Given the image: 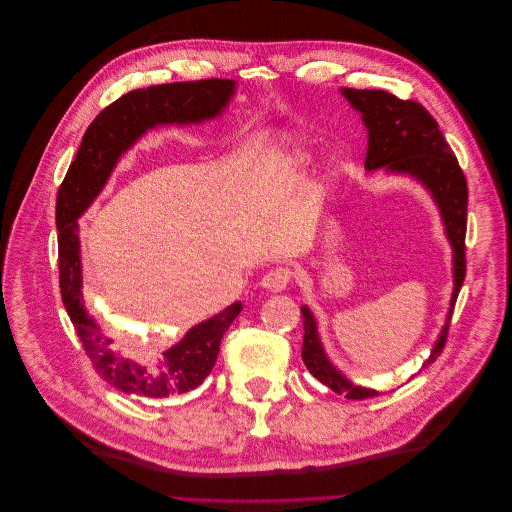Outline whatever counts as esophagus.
<instances>
[{
	"label": "esophagus",
	"mask_w": 512,
	"mask_h": 512,
	"mask_svg": "<svg viewBox=\"0 0 512 512\" xmlns=\"http://www.w3.org/2000/svg\"><path fill=\"white\" fill-rule=\"evenodd\" d=\"M290 280H292V270L286 268V266H276V268H272L270 272L264 274L260 284L270 292H280L288 286Z\"/></svg>",
	"instance_id": "1"
}]
</instances>
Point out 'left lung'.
<instances>
[{"mask_svg": "<svg viewBox=\"0 0 512 512\" xmlns=\"http://www.w3.org/2000/svg\"><path fill=\"white\" fill-rule=\"evenodd\" d=\"M341 94L351 107L361 113L367 127V155L365 169H385L387 173H403L416 177L434 197L446 226V236L452 246L454 258V290L452 309L466 276V208L468 187L458 159L446 143L434 117L416 100H401L387 90H357L341 88ZM452 309L448 311L446 325L432 349L428 367L442 353L450 329ZM304 337L302 361L321 383L347 399H367L379 395L375 389L353 385L327 357L319 339L317 321L306 304L300 306Z\"/></svg>", "mask_w": 512, "mask_h": 512, "instance_id": "left-lung-1", "label": "left lung"}]
</instances>
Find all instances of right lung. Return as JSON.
Masks as SVG:
<instances>
[{"mask_svg":"<svg viewBox=\"0 0 512 512\" xmlns=\"http://www.w3.org/2000/svg\"><path fill=\"white\" fill-rule=\"evenodd\" d=\"M234 88V80L208 78L157 84L123 94L90 123L58 189L56 226L62 302L96 373L127 395L161 399L201 385L216 365L222 337L240 315L242 302L230 304L220 315L189 329L155 363L143 365L129 359L113 349V339L96 325L84 306L78 218L107 185L119 157L137 139L159 125H189L220 117Z\"/></svg>","mask_w":512,"mask_h":512,"instance_id":"obj_1","label":"right lung"}]
</instances>
